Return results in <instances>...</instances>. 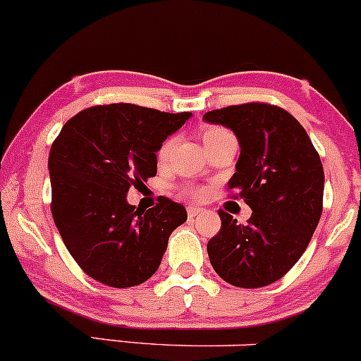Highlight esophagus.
Listing matches in <instances>:
<instances>
[{
    "label": "esophagus",
    "instance_id": "1",
    "mask_svg": "<svg viewBox=\"0 0 361 361\" xmlns=\"http://www.w3.org/2000/svg\"><path fill=\"white\" fill-rule=\"evenodd\" d=\"M201 212H202V208H200V206H188V214H189V218L197 216V214H200Z\"/></svg>",
    "mask_w": 361,
    "mask_h": 361
}]
</instances>
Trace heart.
<instances>
[{
    "label": "heart",
    "instance_id": "b5f03b06",
    "mask_svg": "<svg viewBox=\"0 0 361 361\" xmlns=\"http://www.w3.org/2000/svg\"><path fill=\"white\" fill-rule=\"evenodd\" d=\"M224 135H228V131H226V129H224V128H208L204 131V136H202V140H204V145H208V143H212V141L216 140V137H220ZM173 145H176V137H169L167 141H164V145H161L160 149H159V159L160 160L167 159L169 153L172 152ZM184 192L191 194L192 197L204 196V189L200 188V185H192V184L185 185Z\"/></svg>",
    "mask_w": 361,
    "mask_h": 361
}]
</instances>
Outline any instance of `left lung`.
Listing matches in <instances>:
<instances>
[{
    "label": "left lung",
    "instance_id": "obj_1",
    "mask_svg": "<svg viewBox=\"0 0 361 361\" xmlns=\"http://www.w3.org/2000/svg\"><path fill=\"white\" fill-rule=\"evenodd\" d=\"M202 119L238 137L240 157L228 191L252 209L247 225L218 212L221 230L208 242L209 262L238 288L268 286L297 264L321 220V157L302 124L278 105H228Z\"/></svg>",
    "mask_w": 361,
    "mask_h": 361
}]
</instances>
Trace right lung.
Instances as JSON below:
<instances>
[{
    "mask_svg": "<svg viewBox=\"0 0 361 361\" xmlns=\"http://www.w3.org/2000/svg\"><path fill=\"white\" fill-rule=\"evenodd\" d=\"M189 117L107 104L85 109L61 129L49 153L51 212L64 245L90 278L129 288L159 269L170 233L188 220L185 208L160 196L140 212L126 194L157 176V152Z\"/></svg>",
    "mask_w": 361,
    "mask_h": 361,
    "instance_id": "right-lung-1",
    "label": "right lung"
}]
</instances>
